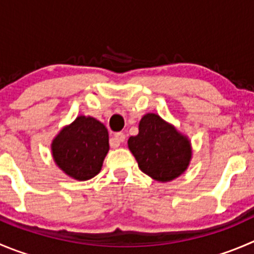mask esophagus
<instances>
[{"label":"esophagus","instance_id":"obj_1","mask_svg":"<svg viewBox=\"0 0 254 254\" xmlns=\"http://www.w3.org/2000/svg\"><path fill=\"white\" fill-rule=\"evenodd\" d=\"M126 141V134L122 133V132H118L113 136V138L111 139V146L112 147H118L121 143Z\"/></svg>","mask_w":254,"mask_h":254}]
</instances>
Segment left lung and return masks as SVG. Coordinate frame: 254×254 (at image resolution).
Listing matches in <instances>:
<instances>
[{"instance_id": "8db88e82", "label": "left lung", "mask_w": 254, "mask_h": 254, "mask_svg": "<svg viewBox=\"0 0 254 254\" xmlns=\"http://www.w3.org/2000/svg\"><path fill=\"white\" fill-rule=\"evenodd\" d=\"M128 148L142 172L159 182L182 175L192 154L190 141L154 113L142 117L138 134L129 137Z\"/></svg>"}]
</instances>
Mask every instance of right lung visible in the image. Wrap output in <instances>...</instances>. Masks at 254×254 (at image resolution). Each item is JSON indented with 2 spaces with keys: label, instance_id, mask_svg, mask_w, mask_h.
<instances>
[{
  "label": "right lung",
  "instance_id": "1",
  "mask_svg": "<svg viewBox=\"0 0 254 254\" xmlns=\"http://www.w3.org/2000/svg\"><path fill=\"white\" fill-rule=\"evenodd\" d=\"M108 149L107 128L96 118L84 116L62 129L52 143L57 166L78 181L91 180L100 173Z\"/></svg>",
  "mask_w": 254,
  "mask_h": 254
}]
</instances>
